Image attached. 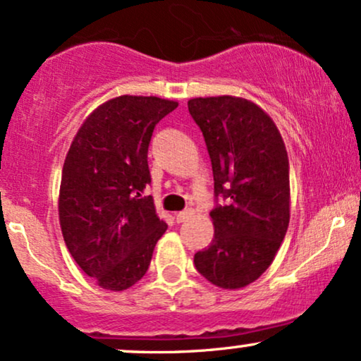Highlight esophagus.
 Listing matches in <instances>:
<instances>
[{
	"instance_id": "1",
	"label": "esophagus",
	"mask_w": 361,
	"mask_h": 361,
	"mask_svg": "<svg viewBox=\"0 0 361 361\" xmlns=\"http://www.w3.org/2000/svg\"><path fill=\"white\" fill-rule=\"evenodd\" d=\"M192 215H193L192 208H186V210H183V212H178V214L175 215V219H176L178 224H183V222H186V220H188Z\"/></svg>"
}]
</instances>
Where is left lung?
<instances>
[{"mask_svg": "<svg viewBox=\"0 0 361 361\" xmlns=\"http://www.w3.org/2000/svg\"><path fill=\"white\" fill-rule=\"evenodd\" d=\"M188 111L205 137L215 197L214 240L195 254V267L219 288H245L288 232V151L271 117L245 99L198 97Z\"/></svg>", "mask_w": 361, "mask_h": 361, "instance_id": "8db88e82", "label": "left lung"}]
</instances>
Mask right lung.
<instances>
[{
    "mask_svg": "<svg viewBox=\"0 0 361 361\" xmlns=\"http://www.w3.org/2000/svg\"><path fill=\"white\" fill-rule=\"evenodd\" d=\"M178 102L121 95L85 119L62 169L59 214L65 245L87 276L124 290L146 274L168 225L151 197L147 147Z\"/></svg>",
    "mask_w": 361,
    "mask_h": 361,
    "instance_id": "1",
    "label": "right lung"
}]
</instances>
